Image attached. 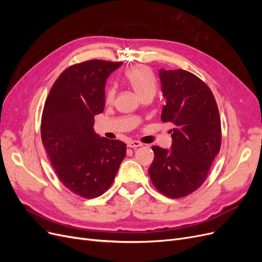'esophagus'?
<instances>
[{
  "label": "esophagus",
  "instance_id": "esophagus-1",
  "mask_svg": "<svg viewBox=\"0 0 262 262\" xmlns=\"http://www.w3.org/2000/svg\"><path fill=\"white\" fill-rule=\"evenodd\" d=\"M142 145H143V144H142L141 142H139V141H130L128 143V146L131 147V148H137V147H140Z\"/></svg>",
  "mask_w": 262,
  "mask_h": 262
}]
</instances>
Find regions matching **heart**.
I'll return each instance as SVG.
<instances>
[{
  "label": "heart",
  "mask_w": 262,
  "mask_h": 262,
  "mask_svg": "<svg viewBox=\"0 0 262 262\" xmlns=\"http://www.w3.org/2000/svg\"><path fill=\"white\" fill-rule=\"evenodd\" d=\"M124 77L126 82H128L133 90L136 91L141 97H144L146 95H152L156 93L157 90V81L155 74L150 68L143 66V64H138L129 68L124 72ZM116 86L115 85H109L106 92H105V102L107 105L113 104L116 97Z\"/></svg>",
  "instance_id": "obj_1"
}]
</instances>
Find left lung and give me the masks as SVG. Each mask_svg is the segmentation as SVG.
I'll list each match as a JSON object with an SVG mask.
<instances>
[{
    "instance_id": "obj_1",
    "label": "left lung",
    "mask_w": 262,
    "mask_h": 262,
    "mask_svg": "<svg viewBox=\"0 0 262 262\" xmlns=\"http://www.w3.org/2000/svg\"><path fill=\"white\" fill-rule=\"evenodd\" d=\"M166 98L162 121L170 122V149L152 146L148 173L162 194L178 199L199 189L207 179L222 142L217 104L209 86L185 70H160Z\"/></svg>"
}]
</instances>
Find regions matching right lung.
Wrapping results in <instances>:
<instances>
[{
    "label": "right lung",
    "mask_w": 262,
    "mask_h": 262,
    "mask_svg": "<svg viewBox=\"0 0 262 262\" xmlns=\"http://www.w3.org/2000/svg\"><path fill=\"white\" fill-rule=\"evenodd\" d=\"M121 62L89 60L66 69L52 85L41 116V141L60 181L85 199L105 193L125 156L126 144L95 133L105 108V84Z\"/></svg>",
    "instance_id": "right-lung-1"
}]
</instances>
